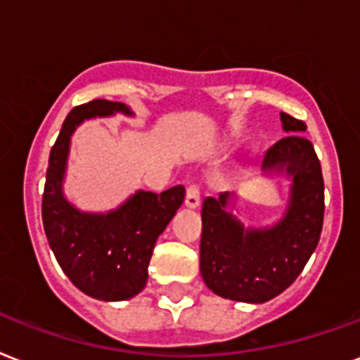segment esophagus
<instances>
[{
	"mask_svg": "<svg viewBox=\"0 0 360 360\" xmlns=\"http://www.w3.org/2000/svg\"><path fill=\"white\" fill-rule=\"evenodd\" d=\"M200 200H202V191H200L198 183H191L186 186V196H185V204L186 207H198Z\"/></svg>",
	"mask_w": 360,
	"mask_h": 360,
	"instance_id": "obj_1",
	"label": "esophagus"
}]
</instances>
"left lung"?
<instances>
[{"mask_svg": "<svg viewBox=\"0 0 360 360\" xmlns=\"http://www.w3.org/2000/svg\"><path fill=\"white\" fill-rule=\"evenodd\" d=\"M285 131L266 150L264 172H287L292 196L287 215L274 229L245 230L226 207V194L202 204L200 271L215 295L262 304L281 295L300 276L319 243L325 217V183L306 122L281 113Z\"/></svg>", "mask_w": 360, "mask_h": 360, "instance_id": "1", "label": "left lung"}]
</instances>
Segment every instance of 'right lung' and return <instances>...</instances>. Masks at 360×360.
I'll return each mask as SVG.
<instances>
[{
  "mask_svg": "<svg viewBox=\"0 0 360 360\" xmlns=\"http://www.w3.org/2000/svg\"><path fill=\"white\" fill-rule=\"evenodd\" d=\"M115 111L130 115L124 103L92 100L73 107L52 145L43 191V226L60 268L77 289L98 300H126L143 290L156 238L185 200V186L139 191L107 215L81 213L62 194L65 158L77 124Z\"/></svg>",
  "mask_w": 360,
  "mask_h": 360,
  "instance_id": "obj_1",
  "label": "right lung"
}]
</instances>
